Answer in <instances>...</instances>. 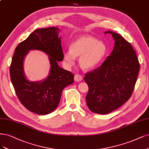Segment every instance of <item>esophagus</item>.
I'll return each mask as SVG.
<instances>
[{"instance_id": "esophagus-1", "label": "esophagus", "mask_w": 149, "mask_h": 149, "mask_svg": "<svg viewBox=\"0 0 149 149\" xmlns=\"http://www.w3.org/2000/svg\"><path fill=\"white\" fill-rule=\"evenodd\" d=\"M75 81L76 82H79L80 81H81L82 79H83V76H81L80 74H76L74 75V78Z\"/></svg>"}]
</instances>
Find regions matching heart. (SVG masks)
<instances>
[{"instance_id":"b5f03b06","label":"heart","mask_w":149,"mask_h":149,"mask_svg":"<svg viewBox=\"0 0 149 149\" xmlns=\"http://www.w3.org/2000/svg\"><path fill=\"white\" fill-rule=\"evenodd\" d=\"M107 53V47L91 36H83L70 46V50L63 54V59L68 65H73L75 57H79V64L84 70H90L98 65Z\"/></svg>"}]
</instances>
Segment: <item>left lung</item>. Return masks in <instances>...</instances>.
Listing matches in <instances>:
<instances>
[{"mask_svg": "<svg viewBox=\"0 0 149 149\" xmlns=\"http://www.w3.org/2000/svg\"><path fill=\"white\" fill-rule=\"evenodd\" d=\"M111 34L115 46L100 67L85 74L89 87L86 97L89 110L95 113H109L129 99L134 91L140 65L135 50L119 34Z\"/></svg>", "mask_w": 149, "mask_h": 149, "instance_id": "obj_1", "label": "left lung"}]
</instances>
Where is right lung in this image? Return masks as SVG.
Instances as JSON below:
<instances>
[{
    "label": "right lung",
    "mask_w": 149,
    "mask_h": 149,
    "mask_svg": "<svg viewBox=\"0 0 149 149\" xmlns=\"http://www.w3.org/2000/svg\"><path fill=\"white\" fill-rule=\"evenodd\" d=\"M59 33L55 27L35 30L18 45L10 66V78L19 100L26 109L38 115L52 112L59 104L63 89L74 81V75L58 65L63 60ZM30 49L41 50L49 56L50 73L42 81L31 82L25 76L23 61Z\"/></svg>",
    "instance_id": "right-lung-1"
}]
</instances>
